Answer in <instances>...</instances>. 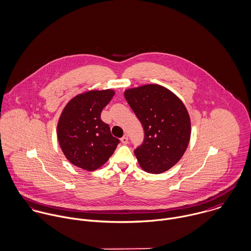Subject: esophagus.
Wrapping results in <instances>:
<instances>
[{
    "instance_id": "obj_1",
    "label": "esophagus",
    "mask_w": 251,
    "mask_h": 251,
    "mask_svg": "<svg viewBox=\"0 0 251 251\" xmlns=\"http://www.w3.org/2000/svg\"><path fill=\"white\" fill-rule=\"evenodd\" d=\"M121 141H122V143L123 144H127V142H128V137H127V135H124L122 138H121Z\"/></svg>"
}]
</instances>
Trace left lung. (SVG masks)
Listing matches in <instances>:
<instances>
[{"mask_svg":"<svg viewBox=\"0 0 251 251\" xmlns=\"http://www.w3.org/2000/svg\"><path fill=\"white\" fill-rule=\"evenodd\" d=\"M125 97L144 128V142L134 154L140 167L159 174L176 165L191 136V120L181 101L160 84H143L125 90Z\"/></svg>","mask_w":251,"mask_h":251,"instance_id":"8db88e82","label":"left lung"}]
</instances>
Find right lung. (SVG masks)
Wrapping results in <instances>:
<instances>
[{
    "mask_svg": "<svg viewBox=\"0 0 251 251\" xmlns=\"http://www.w3.org/2000/svg\"><path fill=\"white\" fill-rule=\"evenodd\" d=\"M115 90L92 89L73 97L57 123V139L66 159L86 171L102 167L115 152L120 140L100 119Z\"/></svg>",
    "mask_w": 251,
    "mask_h": 251,
    "instance_id": "1",
    "label": "right lung"
}]
</instances>
